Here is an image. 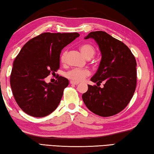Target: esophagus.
<instances>
[{"label":"esophagus","instance_id":"esophagus-1","mask_svg":"<svg viewBox=\"0 0 154 154\" xmlns=\"http://www.w3.org/2000/svg\"><path fill=\"white\" fill-rule=\"evenodd\" d=\"M70 84H72V85H77L78 84H79V82H74V81H72V80H71V81H70Z\"/></svg>","mask_w":154,"mask_h":154}]
</instances>
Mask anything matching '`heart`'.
I'll return each mask as SVG.
<instances>
[{"instance_id": "obj_1", "label": "heart", "mask_w": 154, "mask_h": 154, "mask_svg": "<svg viewBox=\"0 0 154 154\" xmlns=\"http://www.w3.org/2000/svg\"><path fill=\"white\" fill-rule=\"evenodd\" d=\"M80 50L81 51L82 54L84 55V57L87 59H91L94 56L95 53V50L94 47L89 44H82L80 47ZM67 56V51L63 52V53L60 55V61L64 62L65 58ZM90 75V72L89 70L85 69H79V68H74L69 71H68L65 74V76L68 79L72 80L74 82H80L82 80L85 78L87 77Z\"/></svg>"}]
</instances>
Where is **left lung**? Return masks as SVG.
<instances>
[{
	"instance_id": "left-lung-1",
	"label": "left lung",
	"mask_w": 154,
	"mask_h": 154,
	"mask_svg": "<svg viewBox=\"0 0 154 154\" xmlns=\"http://www.w3.org/2000/svg\"><path fill=\"white\" fill-rule=\"evenodd\" d=\"M93 38L100 48L102 59L91 80L104 87L88 85L82 98L88 109L101 117L120 112L129 104L137 86V61L126 45L104 31H94L85 37Z\"/></svg>"
}]
</instances>
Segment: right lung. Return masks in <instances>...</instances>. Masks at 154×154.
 Instances as JSON below:
<instances>
[{"label": "right lung", "instance_id": "add662e5", "mask_svg": "<svg viewBox=\"0 0 154 154\" xmlns=\"http://www.w3.org/2000/svg\"><path fill=\"white\" fill-rule=\"evenodd\" d=\"M79 36L78 32H44L22 48L14 60L10 85L17 105L26 114L43 117L59 106L69 80L62 76L54 83L44 80L59 69L63 48Z\"/></svg>", "mask_w": 154, "mask_h": 154}]
</instances>
